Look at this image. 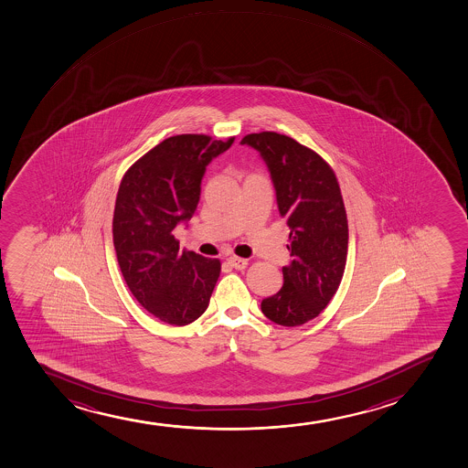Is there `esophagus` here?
Instances as JSON below:
<instances>
[{"mask_svg":"<svg viewBox=\"0 0 468 468\" xmlns=\"http://www.w3.org/2000/svg\"><path fill=\"white\" fill-rule=\"evenodd\" d=\"M228 262L231 263V267H234L236 270H243L248 265L247 259L237 258V256L228 259Z\"/></svg>","mask_w":468,"mask_h":468,"instance_id":"1","label":"esophagus"}]
</instances>
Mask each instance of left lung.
Returning <instances> with one entry per match:
<instances>
[{"label":"left lung","instance_id":"8db88e82","mask_svg":"<svg viewBox=\"0 0 468 468\" xmlns=\"http://www.w3.org/2000/svg\"><path fill=\"white\" fill-rule=\"evenodd\" d=\"M240 144L269 165L280 215L291 228L284 284L261 309L276 324L301 326L328 306L344 278L348 220L339 183L328 162L287 135L262 131Z\"/></svg>","mask_w":468,"mask_h":468}]
</instances>
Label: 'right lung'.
<instances>
[{
    "mask_svg": "<svg viewBox=\"0 0 468 468\" xmlns=\"http://www.w3.org/2000/svg\"><path fill=\"white\" fill-rule=\"evenodd\" d=\"M234 139L173 135L122 177L112 220L117 261L135 300L161 322L184 326L209 306L220 261L181 253L173 229L192 218L207 164Z\"/></svg>",
    "mask_w": 468,
    "mask_h": 468,
    "instance_id": "1",
    "label": "right lung"
}]
</instances>
